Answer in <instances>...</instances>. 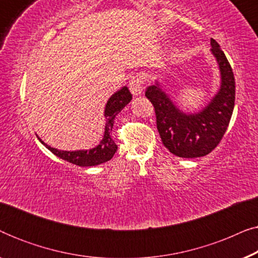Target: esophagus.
<instances>
[{
  "label": "esophagus",
  "mask_w": 258,
  "mask_h": 258,
  "mask_svg": "<svg viewBox=\"0 0 258 258\" xmlns=\"http://www.w3.org/2000/svg\"><path fill=\"white\" fill-rule=\"evenodd\" d=\"M129 89L134 96H139L143 91V79L141 76H134L129 82Z\"/></svg>",
  "instance_id": "34e87169"
}]
</instances>
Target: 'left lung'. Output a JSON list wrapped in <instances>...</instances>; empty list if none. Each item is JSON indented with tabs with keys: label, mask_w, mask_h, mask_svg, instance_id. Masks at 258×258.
<instances>
[{
	"label": "left lung",
	"mask_w": 258,
	"mask_h": 258,
	"mask_svg": "<svg viewBox=\"0 0 258 258\" xmlns=\"http://www.w3.org/2000/svg\"><path fill=\"white\" fill-rule=\"evenodd\" d=\"M210 43L220 66L222 84L216 96L202 111L186 115L178 110L158 83L146 91L147 98L154 105L162 143L178 157L194 158L210 154L223 139L234 110V73L217 42L211 38Z\"/></svg>",
	"instance_id": "left-lung-1"
}]
</instances>
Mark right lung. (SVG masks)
Instances as JSON below:
<instances>
[{
    "label": "right lung",
    "mask_w": 258,
    "mask_h": 258,
    "mask_svg": "<svg viewBox=\"0 0 258 258\" xmlns=\"http://www.w3.org/2000/svg\"><path fill=\"white\" fill-rule=\"evenodd\" d=\"M132 97L133 96L130 94L129 89L124 87L109 98L104 110V116L107 119H105L103 140L94 149L79 151H61L55 149V148L49 147L42 140H40L41 143L47 147L57 157L69 162V163L79 165V167H91V165H97L104 163V162H108L109 160H111L114 154L116 153V150H117V146H116L110 136L112 126H114V119L116 115L132 101Z\"/></svg>",
    "instance_id": "1"
}]
</instances>
